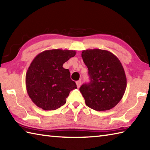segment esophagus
Listing matches in <instances>:
<instances>
[{
	"mask_svg": "<svg viewBox=\"0 0 150 150\" xmlns=\"http://www.w3.org/2000/svg\"><path fill=\"white\" fill-rule=\"evenodd\" d=\"M76 86H77V87H80V86H81V80H78V81H76Z\"/></svg>",
	"mask_w": 150,
	"mask_h": 150,
	"instance_id": "34e87169",
	"label": "esophagus"
}]
</instances>
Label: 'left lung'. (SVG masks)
<instances>
[{
	"mask_svg": "<svg viewBox=\"0 0 150 150\" xmlns=\"http://www.w3.org/2000/svg\"><path fill=\"white\" fill-rule=\"evenodd\" d=\"M81 57L90 78L80 88L86 105L97 111L113 108L122 98L127 87L125 70L119 59L99 49L83 50Z\"/></svg>",
	"mask_w": 150,
	"mask_h": 150,
	"instance_id": "obj_1",
	"label": "left lung"
}]
</instances>
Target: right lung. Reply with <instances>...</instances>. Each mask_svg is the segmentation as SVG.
<instances>
[{
	"label": "right lung",
	"mask_w": 150,
	"mask_h": 150,
	"mask_svg": "<svg viewBox=\"0 0 150 150\" xmlns=\"http://www.w3.org/2000/svg\"><path fill=\"white\" fill-rule=\"evenodd\" d=\"M76 55V51L50 50L33 59L26 73L25 83L31 100L44 110H54L66 103L70 91L77 88L63 64Z\"/></svg>",
	"instance_id": "add662e5"
}]
</instances>
